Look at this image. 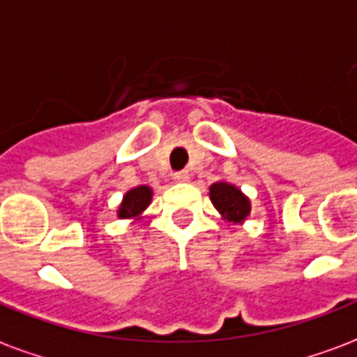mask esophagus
Returning a JSON list of instances; mask_svg holds the SVG:
<instances>
[{"mask_svg":"<svg viewBox=\"0 0 357 357\" xmlns=\"http://www.w3.org/2000/svg\"><path fill=\"white\" fill-rule=\"evenodd\" d=\"M174 179H176L178 183H187V181L191 179V174H189V172H187V170L176 172V174H174Z\"/></svg>","mask_w":357,"mask_h":357,"instance_id":"34e87169","label":"esophagus"}]
</instances>
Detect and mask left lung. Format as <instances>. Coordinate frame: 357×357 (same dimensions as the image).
<instances>
[{"instance_id": "8db88e82", "label": "left lung", "mask_w": 357, "mask_h": 357, "mask_svg": "<svg viewBox=\"0 0 357 357\" xmlns=\"http://www.w3.org/2000/svg\"><path fill=\"white\" fill-rule=\"evenodd\" d=\"M210 200L223 221L229 225H244L252 215V200L227 179H219L210 185Z\"/></svg>"}]
</instances>
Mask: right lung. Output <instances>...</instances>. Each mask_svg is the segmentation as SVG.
Here are the masks:
<instances>
[{
	"label": "right lung",
	"instance_id": "1",
	"mask_svg": "<svg viewBox=\"0 0 357 357\" xmlns=\"http://www.w3.org/2000/svg\"><path fill=\"white\" fill-rule=\"evenodd\" d=\"M153 200V189L149 185H138L134 189L123 195L121 204L117 206V218L119 219H128L132 223H136L139 219L144 218L145 210L149 208Z\"/></svg>",
	"mask_w": 357,
	"mask_h": 357
}]
</instances>
